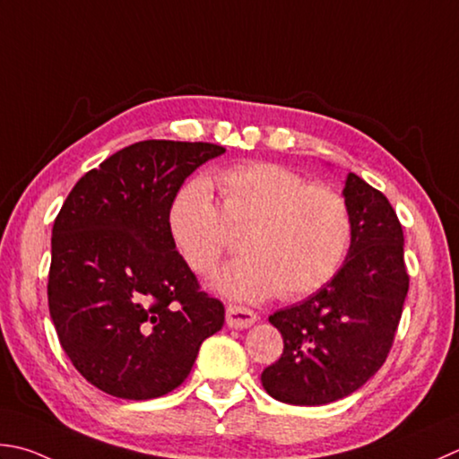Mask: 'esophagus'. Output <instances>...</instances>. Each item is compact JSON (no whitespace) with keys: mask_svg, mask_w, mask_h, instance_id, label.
I'll return each instance as SVG.
<instances>
[{"mask_svg":"<svg viewBox=\"0 0 459 459\" xmlns=\"http://www.w3.org/2000/svg\"><path fill=\"white\" fill-rule=\"evenodd\" d=\"M257 316L254 314L252 309L241 307V306H228L226 309V322L233 330H247L255 324Z\"/></svg>","mask_w":459,"mask_h":459,"instance_id":"1","label":"esophagus"}]
</instances>
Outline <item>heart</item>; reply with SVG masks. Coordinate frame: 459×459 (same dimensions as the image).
Segmentation results:
<instances>
[{
    "label": "heart",
    "mask_w": 459,
    "mask_h": 459,
    "mask_svg": "<svg viewBox=\"0 0 459 459\" xmlns=\"http://www.w3.org/2000/svg\"><path fill=\"white\" fill-rule=\"evenodd\" d=\"M212 186L195 178L179 189L168 228L184 262L207 273L241 233L246 255L212 275L226 298L257 301L314 293L340 272L351 244L350 205L337 189L307 184L278 163L254 161L218 171Z\"/></svg>",
    "instance_id": "obj_1"
}]
</instances>
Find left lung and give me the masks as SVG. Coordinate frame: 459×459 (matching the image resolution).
<instances>
[{"instance_id": "obj_1", "label": "left lung", "mask_w": 459, "mask_h": 459, "mask_svg": "<svg viewBox=\"0 0 459 459\" xmlns=\"http://www.w3.org/2000/svg\"><path fill=\"white\" fill-rule=\"evenodd\" d=\"M343 200L351 213L348 257L314 296L270 316L281 358L264 369V390L291 405H325L359 390L384 366L400 324L410 275L392 204L356 174Z\"/></svg>"}]
</instances>
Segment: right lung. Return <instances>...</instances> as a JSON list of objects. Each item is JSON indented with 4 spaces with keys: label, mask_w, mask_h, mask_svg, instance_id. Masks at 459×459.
<instances>
[{
    "label": "right lung",
    "mask_w": 459,
    "mask_h": 459,
    "mask_svg": "<svg viewBox=\"0 0 459 459\" xmlns=\"http://www.w3.org/2000/svg\"><path fill=\"white\" fill-rule=\"evenodd\" d=\"M221 153L204 142H137L88 171L57 213L49 316L67 358L98 390L122 400L166 395L221 330L223 304L200 291L168 228L186 178Z\"/></svg>",
    "instance_id": "add662e5"
}]
</instances>
